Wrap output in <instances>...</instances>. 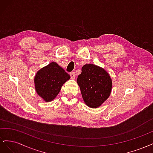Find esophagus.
<instances>
[{"instance_id": "34e87169", "label": "esophagus", "mask_w": 153, "mask_h": 153, "mask_svg": "<svg viewBox=\"0 0 153 153\" xmlns=\"http://www.w3.org/2000/svg\"><path fill=\"white\" fill-rule=\"evenodd\" d=\"M70 76H71V79H75V76H76L75 73V72H71V73H70Z\"/></svg>"}]
</instances>
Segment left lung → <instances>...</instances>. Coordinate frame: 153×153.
<instances>
[{
    "mask_svg": "<svg viewBox=\"0 0 153 153\" xmlns=\"http://www.w3.org/2000/svg\"><path fill=\"white\" fill-rule=\"evenodd\" d=\"M76 82L84 103L92 108L100 107L109 98L112 91V81L108 73L93 64L82 66Z\"/></svg>",
    "mask_w": 153,
    "mask_h": 153,
    "instance_id": "obj_1",
    "label": "left lung"
}]
</instances>
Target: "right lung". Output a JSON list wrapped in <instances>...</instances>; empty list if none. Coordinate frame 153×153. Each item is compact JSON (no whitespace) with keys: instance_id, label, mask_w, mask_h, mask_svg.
Masks as SVG:
<instances>
[{"instance_id":"right-lung-1","label":"right lung","mask_w":153,"mask_h":153,"mask_svg":"<svg viewBox=\"0 0 153 153\" xmlns=\"http://www.w3.org/2000/svg\"><path fill=\"white\" fill-rule=\"evenodd\" d=\"M69 79L70 76L64 69L52 62L36 73L34 80L36 92L45 102H50L56 98Z\"/></svg>"}]
</instances>
